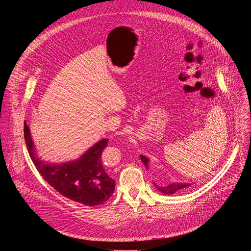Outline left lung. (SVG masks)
I'll list each match as a JSON object with an SVG mask.
<instances>
[{"label": "left lung", "mask_w": 251, "mask_h": 251, "mask_svg": "<svg viewBox=\"0 0 251 251\" xmlns=\"http://www.w3.org/2000/svg\"><path fill=\"white\" fill-rule=\"evenodd\" d=\"M140 160L143 162V164L145 165V167L148 169V166H149V160L147 157L143 156V155H140ZM156 187V189L164 194V195H174L175 193H176L177 191L180 190H183L185 188H189L191 187L193 184L192 183H172V184H169V185H166V186H158L156 185L155 183H153Z\"/></svg>", "instance_id": "8db88e82"}]
</instances>
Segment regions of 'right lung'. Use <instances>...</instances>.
I'll use <instances>...</instances> for the list:
<instances>
[{"mask_svg":"<svg viewBox=\"0 0 251 251\" xmlns=\"http://www.w3.org/2000/svg\"><path fill=\"white\" fill-rule=\"evenodd\" d=\"M24 134L29 157L35 168L48 184L60 195L88 206L101 204L111 197L115 181L105 173L101 163V154L108 144V139L99 140L75 160L50 163L42 160L38 155L25 121Z\"/></svg>","mask_w":251,"mask_h":251,"instance_id":"right-lung-1","label":"right lung"}]
</instances>
